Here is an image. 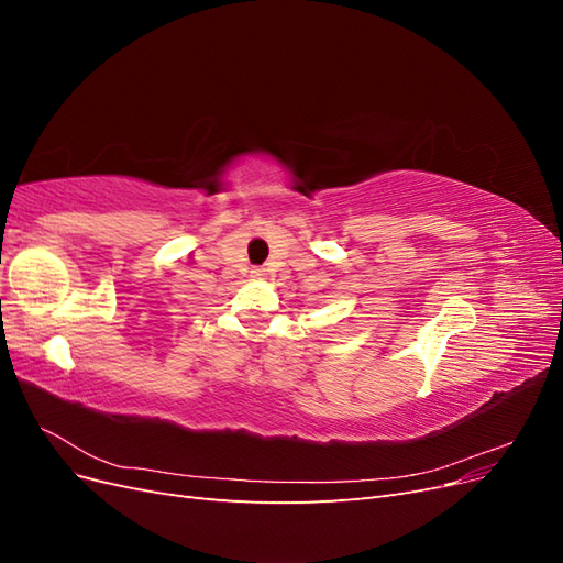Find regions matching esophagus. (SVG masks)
Instances as JSON below:
<instances>
[{"mask_svg": "<svg viewBox=\"0 0 563 563\" xmlns=\"http://www.w3.org/2000/svg\"><path fill=\"white\" fill-rule=\"evenodd\" d=\"M251 277L263 279V277H265V269H263V267H253V269H251Z\"/></svg>", "mask_w": 563, "mask_h": 563, "instance_id": "1", "label": "esophagus"}]
</instances>
